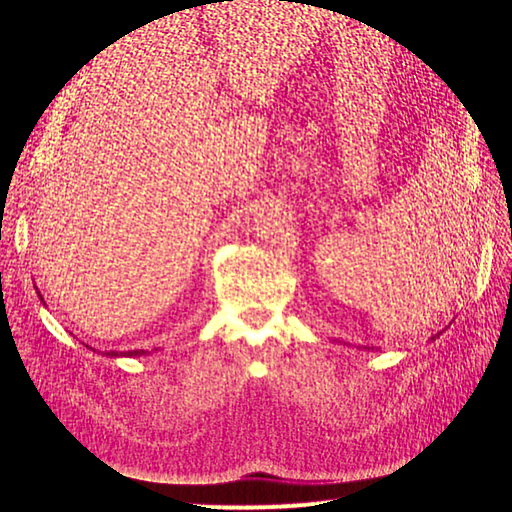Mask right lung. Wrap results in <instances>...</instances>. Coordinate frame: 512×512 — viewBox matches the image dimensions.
Here are the masks:
<instances>
[{
    "label": "right lung",
    "instance_id": "right-lung-1",
    "mask_svg": "<svg viewBox=\"0 0 512 512\" xmlns=\"http://www.w3.org/2000/svg\"><path fill=\"white\" fill-rule=\"evenodd\" d=\"M42 299V297H40ZM108 354H111V352H108ZM123 354H126V356H141V354H145V350H130V352H123ZM111 356H119L117 352H113Z\"/></svg>",
    "mask_w": 512,
    "mask_h": 512
}]
</instances>
